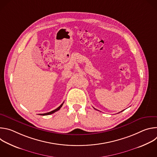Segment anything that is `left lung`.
Returning <instances> with one entry per match:
<instances>
[{"mask_svg":"<svg viewBox=\"0 0 157 157\" xmlns=\"http://www.w3.org/2000/svg\"><path fill=\"white\" fill-rule=\"evenodd\" d=\"M94 109H95V108H94Z\"/></svg>","mask_w":157,"mask_h":157,"instance_id":"obj_1","label":"left lung"}]
</instances>
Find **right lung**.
Wrapping results in <instances>:
<instances>
[{
	"instance_id": "add662e5",
	"label": "right lung",
	"mask_w": 157,
	"mask_h": 157,
	"mask_svg": "<svg viewBox=\"0 0 157 157\" xmlns=\"http://www.w3.org/2000/svg\"><path fill=\"white\" fill-rule=\"evenodd\" d=\"M63 103H64V102L58 107V108H56V109H55V110H52V111H51V112H49V113H44V114H39V115H40V116H47V115H50V114H53V113H55V112H56V111H58V110H59V109H60V108L62 107V105H63Z\"/></svg>"
}]
</instances>
